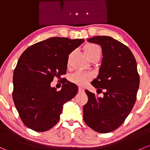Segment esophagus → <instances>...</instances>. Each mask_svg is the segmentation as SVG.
<instances>
[{
    "mask_svg": "<svg viewBox=\"0 0 150 150\" xmlns=\"http://www.w3.org/2000/svg\"><path fill=\"white\" fill-rule=\"evenodd\" d=\"M78 91H79L80 93H83L84 92V89L82 87H79V88H78Z\"/></svg>",
    "mask_w": 150,
    "mask_h": 150,
    "instance_id": "1",
    "label": "esophagus"
}]
</instances>
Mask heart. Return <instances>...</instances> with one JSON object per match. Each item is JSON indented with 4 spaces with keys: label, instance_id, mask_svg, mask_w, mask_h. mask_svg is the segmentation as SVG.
<instances>
[{
    "label": "heart",
    "instance_id": "b5f03b06",
    "mask_svg": "<svg viewBox=\"0 0 150 150\" xmlns=\"http://www.w3.org/2000/svg\"><path fill=\"white\" fill-rule=\"evenodd\" d=\"M84 51L88 58L91 55L96 54V53L100 52L99 47L93 45V44H89V45H86L84 47ZM91 78H92V75L90 72H84V71L81 70L77 71L70 76L71 81L75 84L79 85V86H83V85L86 84Z\"/></svg>",
    "mask_w": 150,
    "mask_h": 150
}]
</instances>
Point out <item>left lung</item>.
<instances>
[{"label":"left lung","instance_id":"left-lung-1","mask_svg":"<svg viewBox=\"0 0 150 150\" xmlns=\"http://www.w3.org/2000/svg\"><path fill=\"white\" fill-rule=\"evenodd\" d=\"M88 42L100 45L103 52L97 78L91 84L103 98L86 90L88 100L83 106V119L89 127L99 133L119 128L130 113L137 100L139 75L136 59L129 47L113 38L97 36Z\"/></svg>","mask_w":150,"mask_h":150}]
</instances>
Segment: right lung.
<instances>
[{"instance_id": "add662e5", "label": "right lung", "mask_w": 150, "mask_h": 150, "mask_svg": "<svg viewBox=\"0 0 150 150\" xmlns=\"http://www.w3.org/2000/svg\"><path fill=\"white\" fill-rule=\"evenodd\" d=\"M83 39L52 37L28 47L13 71V100L26 127L38 132L49 130L58 122L62 105L77 94L78 86L64 79L59 91L50 86L54 78L67 72L69 54Z\"/></svg>"}]
</instances>
